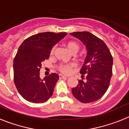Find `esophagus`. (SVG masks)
Masks as SVG:
<instances>
[{
	"label": "esophagus",
	"mask_w": 129,
	"mask_h": 129,
	"mask_svg": "<svg viewBox=\"0 0 129 129\" xmlns=\"http://www.w3.org/2000/svg\"><path fill=\"white\" fill-rule=\"evenodd\" d=\"M59 78H60V79H61V78H67V77H68L67 76H62V75H61V74H59Z\"/></svg>",
	"instance_id": "obj_1"
}]
</instances>
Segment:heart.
<instances>
[{"label":"heart","instance_id":"b5f03b06","mask_svg":"<svg viewBox=\"0 0 129 129\" xmlns=\"http://www.w3.org/2000/svg\"><path fill=\"white\" fill-rule=\"evenodd\" d=\"M64 46L68 49V51L72 54L77 53L80 48L79 44L74 41H68L65 42ZM55 48H52L51 50V54H53L55 52ZM79 59H81L80 57H79ZM75 67H76V64L74 63H70L69 64H60L58 67V70L61 73H63L65 74H69Z\"/></svg>","mask_w":129,"mask_h":129}]
</instances>
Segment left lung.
<instances>
[{
    "label": "left lung",
    "mask_w": 129,
    "mask_h": 129,
    "mask_svg": "<svg viewBox=\"0 0 129 129\" xmlns=\"http://www.w3.org/2000/svg\"><path fill=\"white\" fill-rule=\"evenodd\" d=\"M86 46L87 55L80 70L82 79L72 90L74 96L82 103L100 100L107 92L112 75L113 59L103 40L88 31L70 33Z\"/></svg>",
    "instance_id": "8db88e82"
}]
</instances>
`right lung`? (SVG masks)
I'll return each mask as SVG.
<instances>
[{
  "label": "right lung",
  "instance_id": "right-lung-1",
  "mask_svg": "<svg viewBox=\"0 0 129 129\" xmlns=\"http://www.w3.org/2000/svg\"><path fill=\"white\" fill-rule=\"evenodd\" d=\"M67 35L40 33L25 39L19 46L13 60V78L18 92L26 101L44 103L52 95L59 76L52 73L41 79L39 71L53 46Z\"/></svg>",
  "mask_w": 129,
  "mask_h": 129
}]
</instances>
